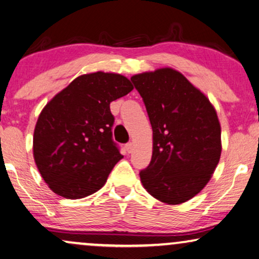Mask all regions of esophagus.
Instances as JSON below:
<instances>
[{
  "instance_id": "1",
  "label": "esophagus",
  "mask_w": 259,
  "mask_h": 259,
  "mask_svg": "<svg viewBox=\"0 0 259 259\" xmlns=\"http://www.w3.org/2000/svg\"><path fill=\"white\" fill-rule=\"evenodd\" d=\"M125 149H126L127 153H132V151H133V143L132 142H127L125 144Z\"/></svg>"
}]
</instances>
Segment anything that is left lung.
<instances>
[{"mask_svg": "<svg viewBox=\"0 0 259 259\" xmlns=\"http://www.w3.org/2000/svg\"><path fill=\"white\" fill-rule=\"evenodd\" d=\"M153 127V156L140 171L148 193L169 205L207 185L222 154L218 116L207 97L180 72L160 68L132 77Z\"/></svg>", "mask_w": 259, "mask_h": 259, "instance_id": "left-lung-1", "label": "left lung"}]
</instances>
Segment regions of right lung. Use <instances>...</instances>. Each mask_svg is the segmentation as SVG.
Masks as SVG:
<instances>
[{"label": "right lung", "mask_w": 259, "mask_h": 259, "mask_svg": "<svg viewBox=\"0 0 259 259\" xmlns=\"http://www.w3.org/2000/svg\"><path fill=\"white\" fill-rule=\"evenodd\" d=\"M133 89L123 75L96 72L75 78L45 106L34 130L33 154L54 193L80 199L104 186L123 157L112 140L110 103Z\"/></svg>", "instance_id": "1"}]
</instances>
